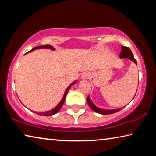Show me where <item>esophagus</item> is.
Returning <instances> with one entry per match:
<instances>
[{"label": "esophagus", "mask_w": 156, "mask_h": 156, "mask_svg": "<svg viewBox=\"0 0 156 156\" xmlns=\"http://www.w3.org/2000/svg\"><path fill=\"white\" fill-rule=\"evenodd\" d=\"M89 73L88 72H84L83 73V75H82V78H83V79L84 78H88L89 77Z\"/></svg>", "instance_id": "34e87169"}]
</instances>
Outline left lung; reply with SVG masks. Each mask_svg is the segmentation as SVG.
I'll return each mask as SVG.
<instances>
[{
    "label": "left lung",
    "instance_id": "1",
    "mask_svg": "<svg viewBox=\"0 0 156 156\" xmlns=\"http://www.w3.org/2000/svg\"><path fill=\"white\" fill-rule=\"evenodd\" d=\"M121 49H122V51H121L120 54V58H129V59H130L131 60H132L133 62H135L136 64L137 65L136 60L135 59V58H134L133 54H132L131 49H129V47H125V46H122ZM135 96H136V95H135ZM87 103L89 105V107H90L92 110L94 111V112H97V113H100V114H102V115L112 114V113H116V112H119L120 110L122 109V108H120V109H100V108L97 107L96 105H95L93 103V102H91V100L90 99V98H89V96L87 98Z\"/></svg>",
    "mask_w": 156,
    "mask_h": 156
}]
</instances>
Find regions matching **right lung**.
<instances>
[{
  "mask_svg": "<svg viewBox=\"0 0 156 156\" xmlns=\"http://www.w3.org/2000/svg\"><path fill=\"white\" fill-rule=\"evenodd\" d=\"M37 49H51V50H54V47H53L51 45H49V44H45V45H42V46H38V47H34V48H33L32 49L30 50V51H28V52H31V51H34V50ZM26 54H27V53H26ZM75 83H76V81L73 82V83H72V84H70L69 86L68 87L67 89H66V91H65V94H64V96H63V98H62L61 101H60V102H59V104L57 106H56V107H55L54 109H52V110H51V111H48V112H39V113H38V112H36V113H38V115H44V116H50V115H53L56 114V113L60 109V108L62 107L63 103H64L65 100V98H66V96H67V92H68L71 86L73 85V84H74Z\"/></svg>",
  "mask_w": 156,
  "mask_h": 156,
  "instance_id": "obj_1",
  "label": "right lung"
}]
</instances>
